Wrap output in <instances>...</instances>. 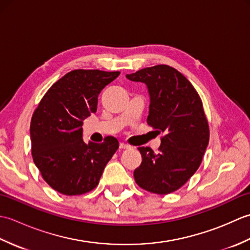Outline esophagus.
<instances>
[{"label": "esophagus", "instance_id": "esophagus-1", "mask_svg": "<svg viewBox=\"0 0 250 250\" xmlns=\"http://www.w3.org/2000/svg\"><path fill=\"white\" fill-rule=\"evenodd\" d=\"M119 148H120V149H130L131 146L128 145V144H125V143H120Z\"/></svg>", "mask_w": 250, "mask_h": 250}]
</instances>
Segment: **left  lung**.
<instances>
[{
    "label": "left lung",
    "mask_w": 250,
    "mask_h": 250,
    "mask_svg": "<svg viewBox=\"0 0 250 250\" xmlns=\"http://www.w3.org/2000/svg\"><path fill=\"white\" fill-rule=\"evenodd\" d=\"M125 77L145 84L150 101L147 124L163 133L158 153L139 147L143 160L134 171L135 182L149 192H174L196 172L208 145L202 101L188 79L168 65L146 67Z\"/></svg>",
    "instance_id": "obj_1"
}]
</instances>
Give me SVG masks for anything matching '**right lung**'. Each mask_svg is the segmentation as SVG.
<instances>
[{"mask_svg":"<svg viewBox=\"0 0 250 250\" xmlns=\"http://www.w3.org/2000/svg\"><path fill=\"white\" fill-rule=\"evenodd\" d=\"M120 72L75 70L55 83L32 117V156L45 182L65 195L97 187L104 167L118 149L115 137L102 144L83 139V120L97 111L101 91Z\"/></svg>","mask_w":250,"mask_h":250,"instance_id":"right-lung-1","label":"right lung"}]
</instances>
